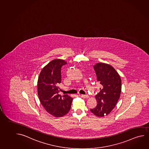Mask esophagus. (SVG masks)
<instances>
[{"label":"esophagus","instance_id":"34e87169","mask_svg":"<svg viewBox=\"0 0 149 149\" xmlns=\"http://www.w3.org/2000/svg\"><path fill=\"white\" fill-rule=\"evenodd\" d=\"M80 96H81L83 98H88L89 97L88 95H83V94H81V95H80Z\"/></svg>","mask_w":149,"mask_h":149}]
</instances>
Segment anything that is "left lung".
<instances>
[{
	"mask_svg": "<svg viewBox=\"0 0 149 149\" xmlns=\"http://www.w3.org/2000/svg\"><path fill=\"white\" fill-rule=\"evenodd\" d=\"M93 68L102 87L95 95L97 105L90 111L96 116L103 117L111 113L118 101L121 93V79L116 70L109 64L97 63Z\"/></svg>",
	"mask_w": 149,
	"mask_h": 149,
	"instance_id": "left-lung-1",
	"label": "left lung"
}]
</instances>
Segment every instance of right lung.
<instances>
[{
  "label": "right lung",
  "instance_id": "add662e5",
  "mask_svg": "<svg viewBox=\"0 0 149 149\" xmlns=\"http://www.w3.org/2000/svg\"><path fill=\"white\" fill-rule=\"evenodd\" d=\"M67 63L62 59L51 61L45 66L38 77V93L40 103L48 113L56 117L65 115L70 111L73 98L67 94L59 95L61 69Z\"/></svg>",
  "mask_w": 149,
  "mask_h": 149
}]
</instances>
